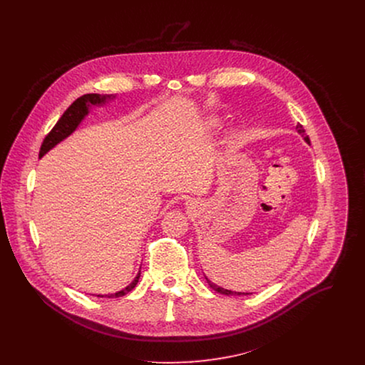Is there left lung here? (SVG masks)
<instances>
[{
  "label": "left lung",
  "instance_id": "8db88e82",
  "mask_svg": "<svg viewBox=\"0 0 365 365\" xmlns=\"http://www.w3.org/2000/svg\"><path fill=\"white\" fill-rule=\"evenodd\" d=\"M297 129H298V132H299V133H305V129H304V126H302L301 123H298V125H297ZM305 140L309 143V138H308V136L305 138ZM207 281H208L209 287H210L212 289H215L216 292H219V294H223V295H247V294H245V292L242 294V292H233V291H229V289H223V288H220V287L215 285L213 282H210L208 278H207Z\"/></svg>",
  "mask_w": 365,
  "mask_h": 365
}]
</instances>
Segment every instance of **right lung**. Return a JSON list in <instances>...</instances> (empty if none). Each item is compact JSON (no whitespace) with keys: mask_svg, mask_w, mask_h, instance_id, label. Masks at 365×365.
Segmentation results:
<instances>
[{"mask_svg":"<svg viewBox=\"0 0 365 365\" xmlns=\"http://www.w3.org/2000/svg\"><path fill=\"white\" fill-rule=\"evenodd\" d=\"M110 98H112V96H108V94H103V96L101 94H86V96L77 98L73 104L70 105L64 110L61 118L53 126L52 130L43 139V143H42L41 150H39V157L46 155L58 142H61L63 139H66L68 135H71L76 130V128L78 126L81 119L88 113V104H103L106 100H110ZM139 278H140V272L133 279V282L129 284L125 289H122V291H119L116 294L97 295V297H100V298H113V297L118 298V297H123V295L130 292L138 285Z\"/></svg>","mask_w":365,"mask_h":365,"instance_id":"1","label":"right lung"}]
</instances>
